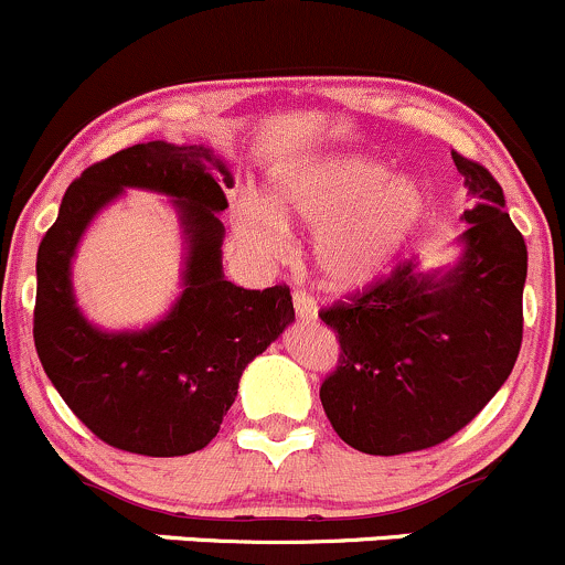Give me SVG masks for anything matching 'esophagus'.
Returning a JSON list of instances; mask_svg holds the SVG:
<instances>
[{"label": "esophagus", "mask_w": 565, "mask_h": 565, "mask_svg": "<svg viewBox=\"0 0 565 565\" xmlns=\"http://www.w3.org/2000/svg\"><path fill=\"white\" fill-rule=\"evenodd\" d=\"M294 310L299 321H316L318 318V305L307 290H294Z\"/></svg>", "instance_id": "1"}]
</instances>
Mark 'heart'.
Returning a JSON list of instances; mask_svg holds the SVG:
<instances>
[{"instance_id":"b5f03b06","label":"heart","mask_w":565,"mask_h":565,"mask_svg":"<svg viewBox=\"0 0 565 565\" xmlns=\"http://www.w3.org/2000/svg\"><path fill=\"white\" fill-rule=\"evenodd\" d=\"M427 214V193L411 177L364 154L307 157L271 177L269 201L244 195L234 225L247 247L280 255L288 225L321 228L316 266L337 290L364 288L394 264Z\"/></svg>"}]
</instances>
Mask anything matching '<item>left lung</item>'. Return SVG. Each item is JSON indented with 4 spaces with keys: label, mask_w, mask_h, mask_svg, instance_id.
Listing matches in <instances>:
<instances>
[{
    "label": "left lung",
    "mask_w": 565,
    "mask_h": 565,
    "mask_svg": "<svg viewBox=\"0 0 565 565\" xmlns=\"http://www.w3.org/2000/svg\"><path fill=\"white\" fill-rule=\"evenodd\" d=\"M455 157L476 206L446 271L403 260L364 294L321 310L340 362L321 386L334 433L364 455L438 446L484 408L522 345L527 247L490 171Z\"/></svg>",
    "instance_id": "8db88e82"
}]
</instances>
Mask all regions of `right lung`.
Returning <instances> with one entry per match:
<instances>
[{"mask_svg": "<svg viewBox=\"0 0 565 565\" xmlns=\"http://www.w3.org/2000/svg\"><path fill=\"white\" fill-rule=\"evenodd\" d=\"M174 198L189 244L185 290L141 332H103L77 310L68 260L121 189ZM234 177L206 147L149 141L86 168L38 249L34 348L67 408L100 440L143 457H182L217 435L244 367L294 321L288 285L247 290L223 275L220 212Z\"/></svg>", "mask_w": 565, "mask_h": 565, "instance_id": "obj_1", "label": "right lung"}]
</instances>
